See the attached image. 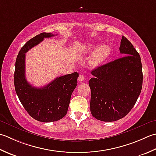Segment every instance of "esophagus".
Masks as SVG:
<instances>
[{"label": "esophagus", "mask_w": 156, "mask_h": 156, "mask_svg": "<svg viewBox=\"0 0 156 156\" xmlns=\"http://www.w3.org/2000/svg\"><path fill=\"white\" fill-rule=\"evenodd\" d=\"M78 79H79V81H80V82H81V81H83L85 79V77H84V75H83V74H81L79 76V78H78Z\"/></svg>", "instance_id": "obj_1"}]
</instances>
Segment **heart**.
I'll use <instances>...</instances> for the list:
<instances>
[{
    "mask_svg": "<svg viewBox=\"0 0 156 156\" xmlns=\"http://www.w3.org/2000/svg\"><path fill=\"white\" fill-rule=\"evenodd\" d=\"M94 49L93 46H90L86 48L83 52V55H87L92 52ZM110 54V48L106 45V44H102L96 48V50H94L91 55V57L90 60V65L93 67H96L98 65L101 64L109 56Z\"/></svg>",
    "mask_w": 156,
    "mask_h": 156,
    "instance_id": "b5f03b06",
    "label": "heart"
}]
</instances>
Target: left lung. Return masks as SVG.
Segmentation results:
<instances>
[{"label": "left lung", "instance_id": "8db88e82", "mask_svg": "<svg viewBox=\"0 0 156 156\" xmlns=\"http://www.w3.org/2000/svg\"><path fill=\"white\" fill-rule=\"evenodd\" d=\"M120 52L124 56L91 71L90 110L92 116L104 122L125 117L141 94L143 73L141 57L133 44L122 37Z\"/></svg>", "mask_w": 156, "mask_h": 156}]
</instances>
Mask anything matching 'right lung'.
<instances>
[{
  "label": "right lung",
  "instance_id": "obj_1",
  "mask_svg": "<svg viewBox=\"0 0 156 156\" xmlns=\"http://www.w3.org/2000/svg\"><path fill=\"white\" fill-rule=\"evenodd\" d=\"M56 35L41 33L21 48L16 59L14 84L16 94L27 113L40 122H50L62 119L67 113L73 91L77 86V72L56 77L41 88L32 86L25 78V53L42 42L44 38Z\"/></svg>",
  "mask_w": 156,
  "mask_h": 156
}]
</instances>
